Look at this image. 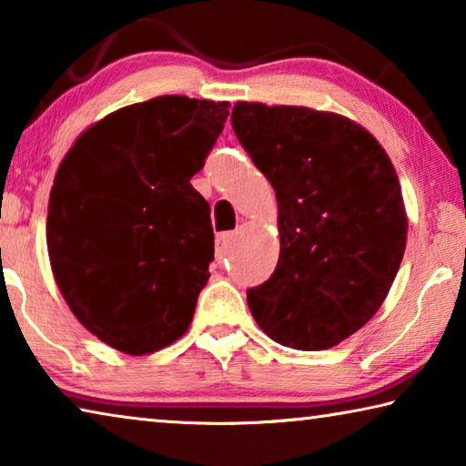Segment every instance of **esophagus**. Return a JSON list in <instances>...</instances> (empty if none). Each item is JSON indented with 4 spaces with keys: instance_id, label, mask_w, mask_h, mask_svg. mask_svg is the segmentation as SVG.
Masks as SVG:
<instances>
[{
    "instance_id": "1",
    "label": "esophagus",
    "mask_w": 466,
    "mask_h": 466,
    "mask_svg": "<svg viewBox=\"0 0 466 466\" xmlns=\"http://www.w3.org/2000/svg\"><path fill=\"white\" fill-rule=\"evenodd\" d=\"M232 240H234V234L232 232H224V234H219L218 238H216V261L218 263H222L224 258H226L228 250H230Z\"/></svg>"
}]
</instances>
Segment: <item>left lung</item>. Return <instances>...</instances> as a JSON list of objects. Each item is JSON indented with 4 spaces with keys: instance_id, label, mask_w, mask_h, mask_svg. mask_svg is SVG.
Returning a JSON list of instances; mask_svg holds the SVG:
<instances>
[{
    "instance_id": "8db88e82",
    "label": "left lung",
    "mask_w": 466,
    "mask_h": 466,
    "mask_svg": "<svg viewBox=\"0 0 466 466\" xmlns=\"http://www.w3.org/2000/svg\"><path fill=\"white\" fill-rule=\"evenodd\" d=\"M232 127L278 197L279 261L247 291L267 337L320 351L374 317L397 278L407 211L389 154L360 123L236 102Z\"/></svg>"
}]
</instances>
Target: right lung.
<instances>
[{
  "instance_id": "1",
  "label": "right lung",
  "mask_w": 466,
  "mask_h": 466,
  "mask_svg": "<svg viewBox=\"0 0 466 466\" xmlns=\"http://www.w3.org/2000/svg\"><path fill=\"white\" fill-rule=\"evenodd\" d=\"M228 102L156 96L80 133L53 180L46 248L69 310L102 343L144 356L191 325L214 261L209 203L191 178Z\"/></svg>"
}]
</instances>
